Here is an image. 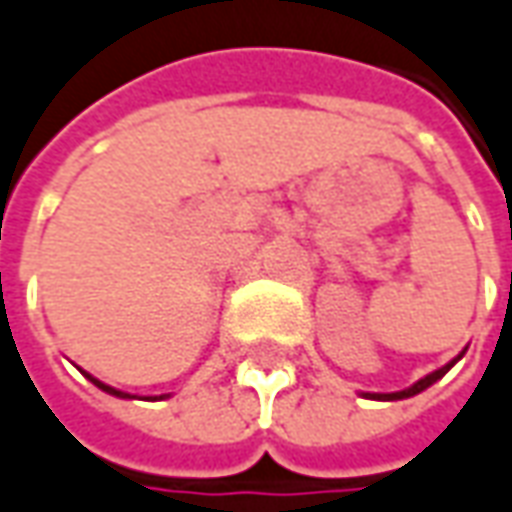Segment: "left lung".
Segmentation results:
<instances>
[{
  "instance_id": "1",
  "label": "left lung",
  "mask_w": 512,
  "mask_h": 512,
  "mask_svg": "<svg viewBox=\"0 0 512 512\" xmlns=\"http://www.w3.org/2000/svg\"><path fill=\"white\" fill-rule=\"evenodd\" d=\"M457 358H454V361H457ZM454 361H451V364H446V367H440V370H434V373H429L426 378H420V381H417V384H412L409 389H401V392H367V398H375V401H401V398H412V395H417V392H423L426 387H431L437 378H443V375H446L448 370L454 367Z\"/></svg>"
}]
</instances>
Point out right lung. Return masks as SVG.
I'll return each mask as SVG.
<instances>
[{"label": "right lung", "instance_id": "right-lung-1", "mask_svg": "<svg viewBox=\"0 0 512 512\" xmlns=\"http://www.w3.org/2000/svg\"><path fill=\"white\" fill-rule=\"evenodd\" d=\"M86 378H89V381H92V384H95V387L103 389V392H109V395H117V398H131V395H128V392H120V389L109 387V384H103V381H97V378H92V375H86Z\"/></svg>", "mask_w": 512, "mask_h": 512}]
</instances>
